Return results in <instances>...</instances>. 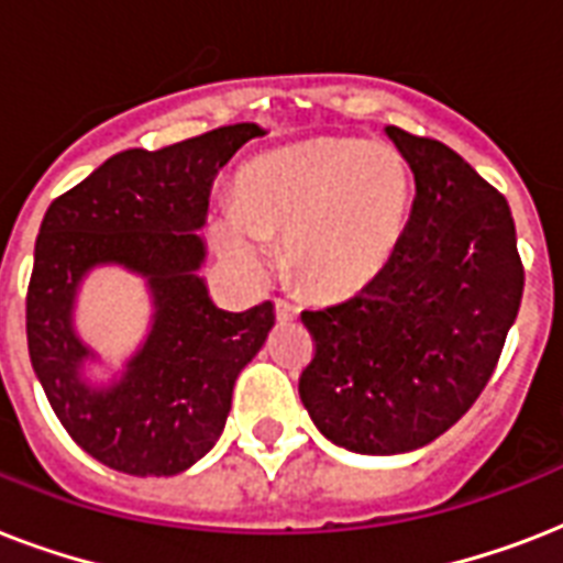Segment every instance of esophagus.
<instances>
[{
	"instance_id": "esophagus-1",
	"label": "esophagus",
	"mask_w": 563,
	"mask_h": 563,
	"mask_svg": "<svg viewBox=\"0 0 563 563\" xmlns=\"http://www.w3.org/2000/svg\"><path fill=\"white\" fill-rule=\"evenodd\" d=\"M274 312H277V321H291V318H298V303L289 298H274Z\"/></svg>"
}]
</instances>
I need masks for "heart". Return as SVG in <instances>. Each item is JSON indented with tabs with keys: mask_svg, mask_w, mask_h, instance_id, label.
Instances as JSON below:
<instances>
[{
	"mask_svg": "<svg viewBox=\"0 0 563 563\" xmlns=\"http://www.w3.org/2000/svg\"><path fill=\"white\" fill-rule=\"evenodd\" d=\"M406 207L409 178L397 152L318 140L247 163L216 239L242 263L263 260L265 242H286V268L303 289L344 298L391 260Z\"/></svg>",
	"mask_w": 563,
	"mask_h": 563,
	"instance_id": "b5f03b06",
	"label": "heart"
}]
</instances>
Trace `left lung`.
Listing matches in <instances>:
<instances>
[{"label": "left lung", "mask_w": 563, "mask_h": 563, "mask_svg": "<svg viewBox=\"0 0 563 563\" xmlns=\"http://www.w3.org/2000/svg\"><path fill=\"white\" fill-rule=\"evenodd\" d=\"M415 175L391 260L351 300L307 309L316 353L298 391L353 453H409L471 409L497 368L523 298L515 219L450 145L388 125Z\"/></svg>", "instance_id": "8db88e82"}]
</instances>
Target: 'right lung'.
<instances>
[{
  "label": "right lung",
  "instance_id": "add662e5",
  "mask_svg": "<svg viewBox=\"0 0 563 563\" xmlns=\"http://www.w3.org/2000/svg\"><path fill=\"white\" fill-rule=\"evenodd\" d=\"M265 131L239 122L157 152L128 148L48 203L34 245L25 333L31 368L57 420L96 462L131 476H175L219 441L239 371L274 327V303L224 312L198 277L219 169ZM143 273L155 324L126 374L90 389L91 355L71 330L77 283L92 264Z\"/></svg>",
  "mask_w": 563,
  "mask_h": 563
}]
</instances>
